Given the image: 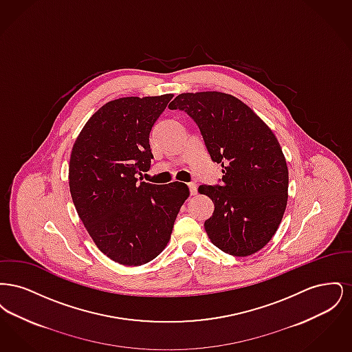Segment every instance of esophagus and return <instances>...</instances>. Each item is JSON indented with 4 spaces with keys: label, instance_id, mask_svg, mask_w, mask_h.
Wrapping results in <instances>:
<instances>
[{
    "label": "esophagus",
    "instance_id": "34e87169",
    "mask_svg": "<svg viewBox=\"0 0 352 352\" xmlns=\"http://www.w3.org/2000/svg\"><path fill=\"white\" fill-rule=\"evenodd\" d=\"M188 190H190L191 195H195L197 194V184H194V182L188 184Z\"/></svg>",
    "mask_w": 352,
    "mask_h": 352
}]
</instances>
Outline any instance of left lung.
I'll list each match as a JSON object with an SVG mask.
<instances>
[{
    "instance_id": "1",
    "label": "left lung",
    "mask_w": 352,
    "mask_h": 352,
    "mask_svg": "<svg viewBox=\"0 0 352 352\" xmlns=\"http://www.w3.org/2000/svg\"><path fill=\"white\" fill-rule=\"evenodd\" d=\"M168 108L195 121L211 160L223 168L220 184L198 188L215 206L204 221L210 240L237 257L260 251L276 234L287 201L289 173L276 135L228 94H181Z\"/></svg>"
}]
</instances>
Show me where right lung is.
I'll list each match as a JSON object with an SVG mask.
<instances>
[{
    "mask_svg": "<svg viewBox=\"0 0 352 352\" xmlns=\"http://www.w3.org/2000/svg\"><path fill=\"white\" fill-rule=\"evenodd\" d=\"M173 95L109 101L87 121L69 158L72 201L104 254L137 267L168 245L174 221L188 198L187 184L137 182L151 168L149 135Z\"/></svg>",
    "mask_w": 352,
    "mask_h": 352,
    "instance_id": "right-lung-1",
    "label": "right lung"
}]
</instances>
